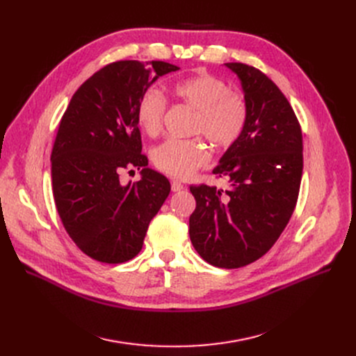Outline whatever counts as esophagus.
Here are the masks:
<instances>
[{
  "label": "esophagus",
  "instance_id": "34e87169",
  "mask_svg": "<svg viewBox=\"0 0 356 356\" xmlns=\"http://www.w3.org/2000/svg\"><path fill=\"white\" fill-rule=\"evenodd\" d=\"M183 188H184V186L179 180L172 181V191L173 192H180V191H183Z\"/></svg>",
  "mask_w": 356,
  "mask_h": 356
}]
</instances>
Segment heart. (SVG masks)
<instances>
[{
	"label": "heart",
	"instance_id": "heart-1",
	"mask_svg": "<svg viewBox=\"0 0 356 356\" xmlns=\"http://www.w3.org/2000/svg\"><path fill=\"white\" fill-rule=\"evenodd\" d=\"M176 99L196 111L192 134L207 137L216 148L232 147L244 133L248 121V104L241 93L211 73L177 81L172 85ZM167 101L159 89H147L137 105V122L147 136H157L163 128ZM208 147L199 138H170L153 152L154 165L163 173L186 179L209 163Z\"/></svg>",
	"mask_w": 356,
	"mask_h": 356
}]
</instances>
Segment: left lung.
Returning a JSON list of instances; mask_svg holds the SVG:
<instances>
[{
  "instance_id": "8db88e82",
  "label": "left lung",
  "mask_w": 356,
  "mask_h": 356,
  "mask_svg": "<svg viewBox=\"0 0 356 356\" xmlns=\"http://www.w3.org/2000/svg\"><path fill=\"white\" fill-rule=\"evenodd\" d=\"M241 79L248 121L213 175L228 191L191 186L196 209L189 219L197 254L219 268H239L267 254L296 208L303 173V137L278 86L254 66L225 63Z\"/></svg>"
}]
</instances>
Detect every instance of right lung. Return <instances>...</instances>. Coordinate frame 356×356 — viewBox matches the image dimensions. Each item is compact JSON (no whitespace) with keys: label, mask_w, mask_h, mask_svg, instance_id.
<instances>
[{"label":"right lung","mask_w":356,"mask_h":356,"mask_svg":"<svg viewBox=\"0 0 356 356\" xmlns=\"http://www.w3.org/2000/svg\"><path fill=\"white\" fill-rule=\"evenodd\" d=\"M179 69L160 60L109 63L74 92L62 117L51 149L54 203L72 241L99 263L134 258L170 193V181L141 153L137 105L159 76ZM131 166L142 168V180L122 185L119 173Z\"/></svg>","instance_id":"1"}]
</instances>
